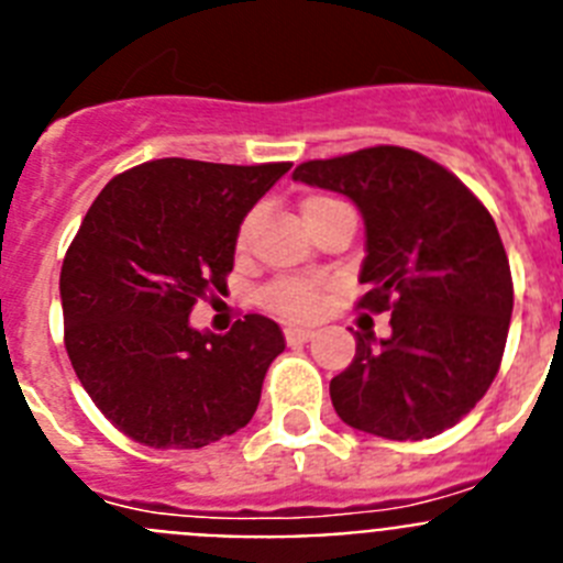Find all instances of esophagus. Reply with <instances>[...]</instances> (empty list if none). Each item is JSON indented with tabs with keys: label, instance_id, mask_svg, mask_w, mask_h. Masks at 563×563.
Returning <instances> with one entry per match:
<instances>
[{
	"label": "esophagus",
	"instance_id": "esophagus-1",
	"mask_svg": "<svg viewBox=\"0 0 563 563\" xmlns=\"http://www.w3.org/2000/svg\"><path fill=\"white\" fill-rule=\"evenodd\" d=\"M312 335H316V332H312L310 327H285L287 343H305V341H310Z\"/></svg>",
	"mask_w": 563,
	"mask_h": 563
}]
</instances>
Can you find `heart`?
Wrapping results in <instances>:
<instances>
[{"mask_svg":"<svg viewBox=\"0 0 563 563\" xmlns=\"http://www.w3.org/2000/svg\"><path fill=\"white\" fill-rule=\"evenodd\" d=\"M338 206H343V202L330 197V194H312V197L305 200L301 211H305L307 225H312L321 213L332 211V208ZM251 231L253 217H245L236 231V251H245V247L251 245ZM262 305L271 307L278 316L296 318V321L312 318L321 310V285L312 282V278H278V282L265 287V292H262Z\"/></svg>","mask_w":563,"mask_h":563,"instance_id":"1","label":"heart"}]
</instances>
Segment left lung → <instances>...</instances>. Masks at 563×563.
I'll return each instance as SVG.
<instances>
[{
	"label": "left lung",
	"instance_id": "obj_1",
	"mask_svg": "<svg viewBox=\"0 0 563 563\" xmlns=\"http://www.w3.org/2000/svg\"><path fill=\"white\" fill-rule=\"evenodd\" d=\"M292 177L346 194L363 213L357 310H391V335H355L330 380L346 426L386 440H429L490 389L505 355L514 278L496 222L449 168L402 146L307 161Z\"/></svg>",
	"mask_w": 563,
	"mask_h": 563
}]
</instances>
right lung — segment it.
Returning a JSON list of instances; mask_svg holds the SVG:
<instances>
[{
  "label": "right lung",
  "instance_id": "right-lung-1",
  "mask_svg": "<svg viewBox=\"0 0 563 563\" xmlns=\"http://www.w3.org/2000/svg\"><path fill=\"white\" fill-rule=\"evenodd\" d=\"M290 163L163 157L118 174L62 265L64 346L114 429L148 449H202L245 429L285 335L245 316L225 335L188 327L225 296L236 231Z\"/></svg>",
  "mask_w": 563,
  "mask_h": 563
}]
</instances>
